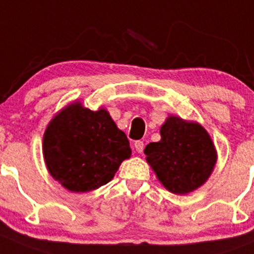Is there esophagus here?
<instances>
[{
	"mask_svg": "<svg viewBox=\"0 0 254 254\" xmlns=\"http://www.w3.org/2000/svg\"><path fill=\"white\" fill-rule=\"evenodd\" d=\"M143 147H145V143H143V141H136V142H134V148H136V151L138 153L142 152Z\"/></svg>",
	"mask_w": 254,
	"mask_h": 254,
	"instance_id": "34e87169",
	"label": "esophagus"
}]
</instances>
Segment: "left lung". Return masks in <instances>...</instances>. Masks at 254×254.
Returning <instances> with one entry per match:
<instances>
[{"label": "left lung", "mask_w": 254, "mask_h": 254, "mask_svg": "<svg viewBox=\"0 0 254 254\" xmlns=\"http://www.w3.org/2000/svg\"><path fill=\"white\" fill-rule=\"evenodd\" d=\"M161 139L146 146L145 155L160 183L174 194H188L213 173L217 151L203 126L170 116L160 129Z\"/></svg>", "instance_id": "1"}]
</instances>
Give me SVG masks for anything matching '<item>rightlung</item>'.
I'll return each instance as SVG.
<instances>
[{"mask_svg": "<svg viewBox=\"0 0 254 254\" xmlns=\"http://www.w3.org/2000/svg\"><path fill=\"white\" fill-rule=\"evenodd\" d=\"M43 152L50 175L73 192L106 185L122 161L131 157L127 136L108 112L90 111L79 102L65 107L50 121Z\"/></svg>", "mask_w": 254, "mask_h": 254, "instance_id": "obj_1", "label": "right lung"}]
</instances>
